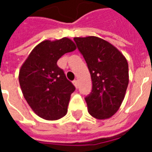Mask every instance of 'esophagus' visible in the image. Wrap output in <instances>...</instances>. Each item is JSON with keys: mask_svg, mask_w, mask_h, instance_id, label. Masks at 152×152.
I'll use <instances>...</instances> for the list:
<instances>
[{"mask_svg": "<svg viewBox=\"0 0 152 152\" xmlns=\"http://www.w3.org/2000/svg\"><path fill=\"white\" fill-rule=\"evenodd\" d=\"M73 85L75 86L76 88H78V80H73Z\"/></svg>", "mask_w": 152, "mask_h": 152, "instance_id": "esophagus-1", "label": "esophagus"}]
</instances>
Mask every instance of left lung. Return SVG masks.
<instances>
[{"mask_svg":"<svg viewBox=\"0 0 152 152\" xmlns=\"http://www.w3.org/2000/svg\"><path fill=\"white\" fill-rule=\"evenodd\" d=\"M92 80V91L86 96L88 112L105 120L117 112L129 84V65L125 57L108 41L97 37H75Z\"/></svg>","mask_w":152,"mask_h":152,"instance_id":"obj_1","label":"left lung"}]
</instances>
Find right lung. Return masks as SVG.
Masks as SVG:
<instances>
[{
  "label": "right lung",
  "mask_w": 152,
  "mask_h": 152,
  "mask_svg": "<svg viewBox=\"0 0 152 152\" xmlns=\"http://www.w3.org/2000/svg\"><path fill=\"white\" fill-rule=\"evenodd\" d=\"M76 49L67 37L44 40L31 50L20 68L18 80L23 97L32 111L45 120L56 121L67 112L71 94L76 88L57 62Z\"/></svg>",
  "instance_id": "1"
}]
</instances>
